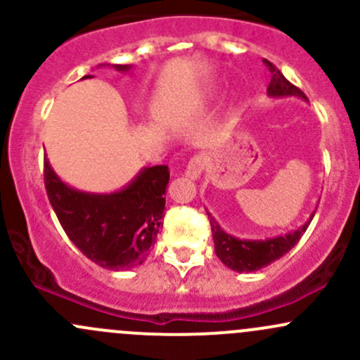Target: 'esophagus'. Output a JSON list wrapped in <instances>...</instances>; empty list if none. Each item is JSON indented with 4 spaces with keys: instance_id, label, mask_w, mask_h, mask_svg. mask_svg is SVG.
<instances>
[{
    "instance_id": "esophagus-1",
    "label": "esophagus",
    "mask_w": 360,
    "mask_h": 360,
    "mask_svg": "<svg viewBox=\"0 0 360 360\" xmlns=\"http://www.w3.org/2000/svg\"><path fill=\"white\" fill-rule=\"evenodd\" d=\"M203 172V158L202 157H193L188 162L186 165V170H184V174H186V177H190V179H200Z\"/></svg>"
}]
</instances>
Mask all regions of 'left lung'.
I'll return each mask as SVG.
<instances>
[{
    "instance_id": "8db88e82",
    "label": "left lung",
    "mask_w": 360,
    "mask_h": 360,
    "mask_svg": "<svg viewBox=\"0 0 360 360\" xmlns=\"http://www.w3.org/2000/svg\"><path fill=\"white\" fill-rule=\"evenodd\" d=\"M268 69L271 72V82L268 85L266 94L271 99H282V97H300V99L308 101L307 96L301 92L297 86H294L291 82L285 79V76L278 71L270 60L263 59ZM209 214L210 228H212V238H214V248H216V256L219 257L221 263L226 264L230 270L238 271V274H250V271H257L261 268L268 266L274 261L281 259L284 254H288L294 245L300 242L301 235L307 231L308 224L314 219L315 210L310 214V219L300 226L297 230L289 231L285 235H277V237L263 238V240H254V238H238L233 235L226 233Z\"/></svg>"
}]
</instances>
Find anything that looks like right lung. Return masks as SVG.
I'll return each mask as SVG.
<instances>
[{
	"instance_id": "add662e5",
	"label": "right lung",
	"mask_w": 360,
	"mask_h": 360,
	"mask_svg": "<svg viewBox=\"0 0 360 360\" xmlns=\"http://www.w3.org/2000/svg\"><path fill=\"white\" fill-rule=\"evenodd\" d=\"M112 68L120 72L132 69L130 64ZM169 177L167 165L143 167L122 190L90 193L64 183L45 158L46 195L69 240L94 263L112 271L146 261L163 224Z\"/></svg>"
}]
</instances>
